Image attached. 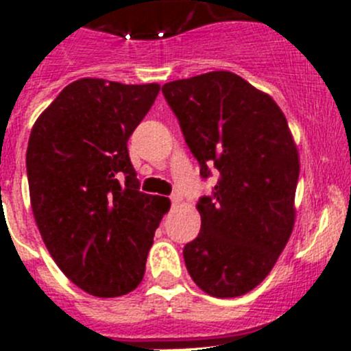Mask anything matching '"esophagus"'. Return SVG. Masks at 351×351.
I'll use <instances>...</instances> for the list:
<instances>
[{
	"instance_id": "esophagus-1",
	"label": "esophagus",
	"mask_w": 351,
	"mask_h": 351,
	"mask_svg": "<svg viewBox=\"0 0 351 351\" xmlns=\"http://www.w3.org/2000/svg\"><path fill=\"white\" fill-rule=\"evenodd\" d=\"M182 200H183V198H182V195H180V193H173V195H171V204L173 205H178Z\"/></svg>"
}]
</instances>
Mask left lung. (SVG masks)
Segmentation results:
<instances>
[{
    "label": "left lung",
    "instance_id": "1",
    "mask_svg": "<svg viewBox=\"0 0 351 351\" xmlns=\"http://www.w3.org/2000/svg\"><path fill=\"white\" fill-rule=\"evenodd\" d=\"M190 151L217 185L197 204L202 228L183 247L186 270L205 293L239 297L265 280L295 222L299 153L280 107L229 71L162 86Z\"/></svg>",
    "mask_w": 351,
    "mask_h": 351
}]
</instances>
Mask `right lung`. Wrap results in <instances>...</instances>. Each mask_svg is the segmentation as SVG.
I'll use <instances>...</instances> for the list:
<instances>
[{
	"instance_id": "1",
	"label": "right lung",
	"mask_w": 351,
	"mask_h": 351,
	"mask_svg": "<svg viewBox=\"0 0 351 351\" xmlns=\"http://www.w3.org/2000/svg\"><path fill=\"white\" fill-rule=\"evenodd\" d=\"M158 83L81 77L32 127L27 176L35 222L62 274L97 297L141 284L169 200L139 192L127 141L158 97Z\"/></svg>"
}]
</instances>
